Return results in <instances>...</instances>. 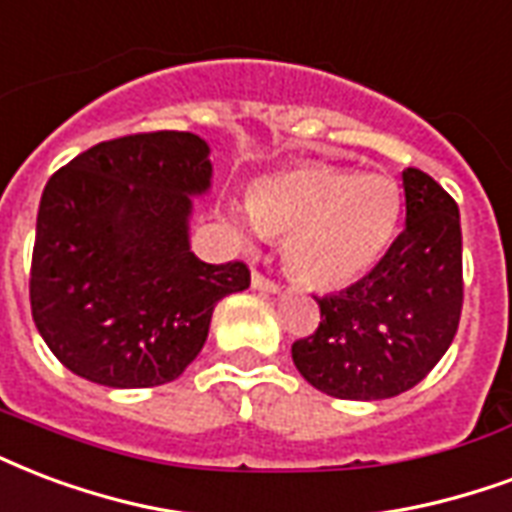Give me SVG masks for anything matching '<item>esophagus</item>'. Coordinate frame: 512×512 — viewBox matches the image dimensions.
<instances>
[{
    "label": "esophagus",
    "instance_id": "34e87169",
    "mask_svg": "<svg viewBox=\"0 0 512 512\" xmlns=\"http://www.w3.org/2000/svg\"><path fill=\"white\" fill-rule=\"evenodd\" d=\"M251 286L256 288V291H261V294H280V283H275V280H270V278H264L261 272H253Z\"/></svg>",
    "mask_w": 512,
    "mask_h": 512
}]
</instances>
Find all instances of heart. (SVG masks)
Segmentation results:
<instances>
[{"instance_id":"b5f03b06","label":"heart","mask_w":512,"mask_h":512,"mask_svg":"<svg viewBox=\"0 0 512 512\" xmlns=\"http://www.w3.org/2000/svg\"><path fill=\"white\" fill-rule=\"evenodd\" d=\"M402 191L386 175L334 164H297L253 183L248 218L264 237H286V270L315 291L364 278L394 240Z\"/></svg>"}]
</instances>
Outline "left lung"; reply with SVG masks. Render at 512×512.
<instances>
[{"label": "left lung", "mask_w": 512, "mask_h": 512, "mask_svg": "<svg viewBox=\"0 0 512 512\" xmlns=\"http://www.w3.org/2000/svg\"><path fill=\"white\" fill-rule=\"evenodd\" d=\"M402 186V234L370 275L315 299L321 324L291 345L299 375L329 397H397L432 372L459 326V207L416 167L402 172Z\"/></svg>", "instance_id": "left-lung-1"}]
</instances>
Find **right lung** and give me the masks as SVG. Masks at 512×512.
Here are the masks:
<instances>
[{"label":"right lung","mask_w":512,"mask_h":512,"mask_svg":"<svg viewBox=\"0 0 512 512\" xmlns=\"http://www.w3.org/2000/svg\"><path fill=\"white\" fill-rule=\"evenodd\" d=\"M210 186V145L191 132L99 142L48 180L29 297L69 372L151 388L197 359L215 305L251 286L242 261L205 264L191 251L194 197Z\"/></svg>","instance_id":"add662e5"}]
</instances>
